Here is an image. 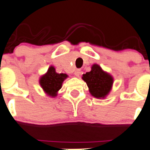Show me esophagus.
Masks as SVG:
<instances>
[{
    "label": "esophagus",
    "instance_id": "34e87169",
    "mask_svg": "<svg viewBox=\"0 0 150 150\" xmlns=\"http://www.w3.org/2000/svg\"><path fill=\"white\" fill-rule=\"evenodd\" d=\"M81 75V71L80 69H77L75 72V75L77 77H80V75Z\"/></svg>",
    "mask_w": 150,
    "mask_h": 150
}]
</instances>
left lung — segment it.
<instances>
[{
	"instance_id": "8db88e82",
	"label": "left lung",
	"mask_w": 150,
	"mask_h": 150,
	"mask_svg": "<svg viewBox=\"0 0 150 150\" xmlns=\"http://www.w3.org/2000/svg\"><path fill=\"white\" fill-rule=\"evenodd\" d=\"M91 69L90 72L83 75L82 79L86 83L91 96L97 99H105L111 90L114 78L97 64H94Z\"/></svg>"
}]
</instances>
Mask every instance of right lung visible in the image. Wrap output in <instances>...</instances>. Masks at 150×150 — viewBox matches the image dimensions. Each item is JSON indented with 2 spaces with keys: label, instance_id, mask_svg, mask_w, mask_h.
<instances>
[{
  "label": "right lung",
  "instance_id": "add662e5",
  "mask_svg": "<svg viewBox=\"0 0 150 150\" xmlns=\"http://www.w3.org/2000/svg\"><path fill=\"white\" fill-rule=\"evenodd\" d=\"M68 75L65 73H57L53 66H50L47 72L40 78V85L44 92L50 97H56L58 91L62 88V83Z\"/></svg>",
  "mask_w": 150,
  "mask_h": 150
}]
</instances>
